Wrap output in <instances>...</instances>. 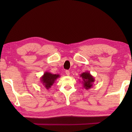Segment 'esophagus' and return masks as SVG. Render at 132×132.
<instances>
[{
    "instance_id": "obj_1",
    "label": "esophagus",
    "mask_w": 132,
    "mask_h": 132,
    "mask_svg": "<svg viewBox=\"0 0 132 132\" xmlns=\"http://www.w3.org/2000/svg\"><path fill=\"white\" fill-rule=\"evenodd\" d=\"M66 74L67 76H69L70 75V71H69V70H66Z\"/></svg>"
}]
</instances>
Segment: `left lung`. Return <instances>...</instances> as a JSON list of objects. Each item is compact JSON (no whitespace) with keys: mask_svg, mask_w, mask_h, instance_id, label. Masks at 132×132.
<instances>
[{"mask_svg":"<svg viewBox=\"0 0 132 132\" xmlns=\"http://www.w3.org/2000/svg\"><path fill=\"white\" fill-rule=\"evenodd\" d=\"M80 76L81 77L82 79L80 82H81L82 87L86 90H89L92 87L94 82L95 81V79L90 74V73H89L88 71H86V72L81 73Z\"/></svg>","mask_w":132,"mask_h":132,"instance_id":"left-lung-1","label":"left lung"}]
</instances>
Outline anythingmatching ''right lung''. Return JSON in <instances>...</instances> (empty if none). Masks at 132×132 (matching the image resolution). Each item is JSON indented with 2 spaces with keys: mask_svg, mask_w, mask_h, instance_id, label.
<instances>
[{
  "mask_svg": "<svg viewBox=\"0 0 132 132\" xmlns=\"http://www.w3.org/2000/svg\"><path fill=\"white\" fill-rule=\"evenodd\" d=\"M60 77L59 75L52 74L50 72L46 71L44 73V75L41 77V82L42 85L45 87V88L48 90L51 87V86L54 84L56 80Z\"/></svg>",
  "mask_w": 132,
  "mask_h": 132,
  "instance_id": "add662e5",
  "label": "right lung"
}]
</instances>
